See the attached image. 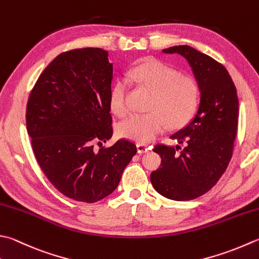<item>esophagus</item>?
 <instances>
[{
	"instance_id": "obj_1",
	"label": "esophagus",
	"mask_w": 259,
	"mask_h": 259,
	"mask_svg": "<svg viewBox=\"0 0 259 259\" xmlns=\"http://www.w3.org/2000/svg\"><path fill=\"white\" fill-rule=\"evenodd\" d=\"M150 148L148 146H146L144 144H137V150H138L139 154H144V153H147Z\"/></svg>"
}]
</instances>
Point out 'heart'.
Instances as JSON below:
<instances>
[{"instance_id": "1", "label": "heart", "mask_w": 259, "mask_h": 259, "mask_svg": "<svg viewBox=\"0 0 259 259\" xmlns=\"http://www.w3.org/2000/svg\"><path fill=\"white\" fill-rule=\"evenodd\" d=\"M128 82L138 84L153 92L147 110L148 113L129 115L119 124L118 133L123 138L146 144L164 131L165 126L176 129L193 116L199 88L193 77L180 75L176 69L158 60H146L126 74ZM129 88L123 79L116 82L110 94V104L115 114L129 111Z\"/></svg>"}]
</instances>
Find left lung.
I'll return each instance as SVG.
<instances>
[{
    "label": "left lung",
    "instance_id": "8db88e82",
    "mask_svg": "<svg viewBox=\"0 0 259 259\" xmlns=\"http://www.w3.org/2000/svg\"><path fill=\"white\" fill-rule=\"evenodd\" d=\"M187 60L200 91L199 108L183 128L170 136L176 147L157 145L161 157L158 169L150 174L154 189L167 199L189 201L213 187L227 169L237 136V90L224 65L190 46L163 49Z\"/></svg>",
    "mask_w": 259,
    "mask_h": 259
}]
</instances>
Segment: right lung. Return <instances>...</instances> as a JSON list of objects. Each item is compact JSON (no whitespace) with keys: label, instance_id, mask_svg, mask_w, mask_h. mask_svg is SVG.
Masks as SVG:
<instances>
[{"label":"right lung","instance_id":"right-lung-1","mask_svg":"<svg viewBox=\"0 0 259 259\" xmlns=\"http://www.w3.org/2000/svg\"><path fill=\"white\" fill-rule=\"evenodd\" d=\"M101 48L58 55L40 74L27 104V130L40 168L60 193L94 203L116 189L137 153L113 134L110 114L113 65Z\"/></svg>","mask_w":259,"mask_h":259}]
</instances>
